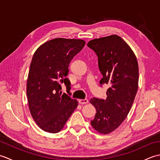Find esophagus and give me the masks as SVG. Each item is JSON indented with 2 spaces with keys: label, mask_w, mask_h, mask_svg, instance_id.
I'll use <instances>...</instances> for the list:
<instances>
[{
  "label": "esophagus",
  "mask_w": 160,
  "mask_h": 160,
  "mask_svg": "<svg viewBox=\"0 0 160 160\" xmlns=\"http://www.w3.org/2000/svg\"><path fill=\"white\" fill-rule=\"evenodd\" d=\"M89 102V100L88 99H80L79 100V103L81 104H87Z\"/></svg>",
  "instance_id": "esophagus-1"
}]
</instances>
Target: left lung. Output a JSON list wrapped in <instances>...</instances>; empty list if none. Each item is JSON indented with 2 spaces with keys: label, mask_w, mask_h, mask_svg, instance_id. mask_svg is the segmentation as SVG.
Returning <instances> with one entry per match:
<instances>
[{
  "label": "left lung",
  "mask_w": 160,
  "mask_h": 160,
  "mask_svg": "<svg viewBox=\"0 0 160 160\" xmlns=\"http://www.w3.org/2000/svg\"><path fill=\"white\" fill-rule=\"evenodd\" d=\"M87 46L98 56L102 75L100 84L109 86L106 100H90L97 112L91 124L98 132L108 134L124 122L133 103L138 89V61L131 47L118 35L90 40Z\"/></svg>",
  "instance_id": "left-lung-1"
}]
</instances>
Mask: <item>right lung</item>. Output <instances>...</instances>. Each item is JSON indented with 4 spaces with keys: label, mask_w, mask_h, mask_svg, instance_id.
Returning a JSON list of instances; mask_svg holds the SVG:
<instances>
[{
    "label": "right lung",
    "mask_w": 160,
    "mask_h": 160,
    "mask_svg": "<svg viewBox=\"0 0 160 160\" xmlns=\"http://www.w3.org/2000/svg\"><path fill=\"white\" fill-rule=\"evenodd\" d=\"M85 41L55 38L40 45L33 54L27 82L30 113L36 124L46 132L56 133L63 128L77 108L76 100L62 94L61 84L70 90L71 60L82 49Z\"/></svg>",
    "instance_id": "obj_1"
}]
</instances>
